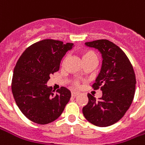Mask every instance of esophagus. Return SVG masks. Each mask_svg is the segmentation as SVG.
Returning <instances> with one entry per match:
<instances>
[{
  "label": "esophagus",
  "instance_id": "1",
  "mask_svg": "<svg viewBox=\"0 0 145 145\" xmlns=\"http://www.w3.org/2000/svg\"><path fill=\"white\" fill-rule=\"evenodd\" d=\"M79 94H80L79 92H77V91H72V92H71V96H72V97H76V96H78Z\"/></svg>",
  "mask_w": 145,
  "mask_h": 145
}]
</instances>
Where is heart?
<instances>
[{"label": "heart", "instance_id": "1", "mask_svg": "<svg viewBox=\"0 0 145 145\" xmlns=\"http://www.w3.org/2000/svg\"><path fill=\"white\" fill-rule=\"evenodd\" d=\"M80 56H81L82 62H83L84 64L87 63H97V56H96V54H95V53L94 51L91 50H88V49L82 50L80 52ZM66 60V57L63 59L62 62H61V65H62V66L64 65V63H65ZM72 85L74 87L78 88V87H79V82L78 80H74V81L73 82Z\"/></svg>", "mask_w": 145, "mask_h": 145}]
</instances>
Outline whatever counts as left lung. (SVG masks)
<instances>
[{
	"mask_svg": "<svg viewBox=\"0 0 145 145\" xmlns=\"http://www.w3.org/2000/svg\"><path fill=\"white\" fill-rule=\"evenodd\" d=\"M85 45L102 54L103 65L92 88H100L103 96L96 100L88 94V104L82 112L92 124L108 127L118 122L133 102L136 85L134 68L124 52L112 42L98 39Z\"/></svg>",
	"mask_w": 145,
	"mask_h": 145,
	"instance_id": "8db88e82",
	"label": "left lung"
}]
</instances>
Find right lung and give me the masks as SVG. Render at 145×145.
I'll return each mask as SVG.
<instances>
[{"label":"right lung","mask_w":145,"mask_h":145,"mask_svg":"<svg viewBox=\"0 0 145 145\" xmlns=\"http://www.w3.org/2000/svg\"><path fill=\"white\" fill-rule=\"evenodd\" d=\"M73 43L43 39L24 51L14 67L11 91L21 112L31 121L47 124L56 120L69 102L71 91L61 87L56 91L46 83L57 72L60 60Z\"/></svg>","instance_id":"right-lung-1"}]
</instances>
